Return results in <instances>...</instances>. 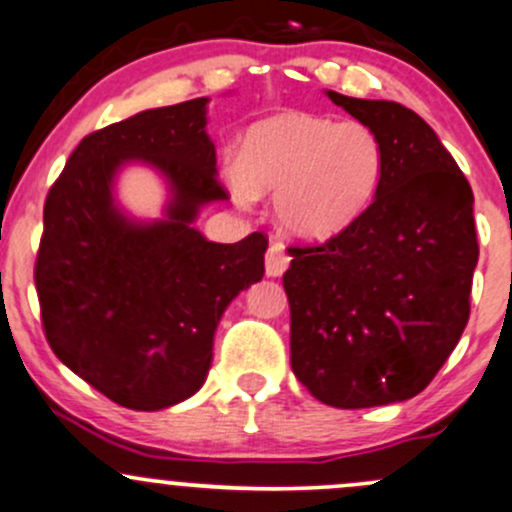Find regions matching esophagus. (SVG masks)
<instances>
[{
	"mask_svg": "<svg viewBox=\"0 0 512 512\" xmlns=\"http://www.w3.org/2000/svg\"><path fill=\"white\" fill-rule=\"evenodd\" d=\"M290 266V256L285 254L283 244H271L266 251V276L280 278Z\"/></svg>",
	"mask_w": 512,
	"mask_h": 512,
	"instance_id": "obj_1",
	"label": "esophagus"
}]
</instances>
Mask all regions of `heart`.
I'll list each match as a JSON object with an SVG mask.
<instances>
[{
	"mask_svg": "<svg viewBox=\"0 0 512 512\" xmlns=\"http://www.w3.org/2000/svg\"><path fill=\"white\" fill-rule=\"evenodd\" d=\"M383 173L386 148L368 124L290 112L251 126L224 175L236 205L276 190L273 212L285 234L329 241L364 217Z\"/></svg>",
	"mask_w": 512,
	"mask_h": 512,
	"instance_id": "1",
	"label": "heart"
}]
</instances>
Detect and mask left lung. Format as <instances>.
I'll use <instances>...</instances> for the list:
<instances>
[{"label":"left lung","instance_id":"obj_1","mask_svg":"<svg viewBox=\"0 0 512 512\" xmlns=\"http://www.w3.org/2000/svg\"><path fill=\"white\" fill-rule=\"evenodd\" d=\"M327 97L381 136L386 173L349 232L288 249L290 364L332 408L403 403L437 376L469 322L474 192L412 109Z\"/></svg>","mask_w":512,"mask_h":512}]
</instances>
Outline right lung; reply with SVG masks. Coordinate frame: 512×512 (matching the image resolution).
I'll return each mask as SVG.
<instances>
[{"label": "right lung", "mask_w": 512, "mask_h": 512, "mask_svg": "<svg viewBox=\"0 0 512 512\" xmlns=\"http://www.w3.org/2000/svg\"><path fill=\"white\" fill-rule=\"evenodd\" d=\"M207 102L146 109L85 136L43 207L36 290L48 344L129 410H163L195 395L224 310L263 278L266 236L214 244L195 229L202 207L227 200ZM129 162L169 183L161 220H134L116 205L113 183Z\"/></svg>", "instance_id": "1"}]
</instances>
